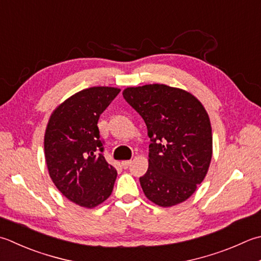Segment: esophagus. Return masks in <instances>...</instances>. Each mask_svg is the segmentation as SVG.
Masks as SVG:
<instances>
[{
  "mask_svg": "<svg viewBox=\"0 0 261 261\" xmlns=\"http://www.w3.org/2000/svg\"><path fill=\"white\" fill-rule=\"evenodd\" d=\"M131 163H132L131 161H122V162H121V165H122V166H123L124 168H127V167H129V166H130V164H131Z\"/></svg>",
  "mask_w": 261,
  "mask_h": 261,
  "instance_id": "1",
  "label": "esophagus"
}]
</instances>
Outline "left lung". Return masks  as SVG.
I'll use <instances>...</instances> for the list:
<instances>
[{"mask_svg": "<svg viewBox=\"0 0 261 261\" xmlns=\"http://www.w3.org/2000/svg\"><path fill=\"white\" fill-rule=\"evenodd\" d=\"M124 99L141 115L150 138L148 170L140 185L161 207L186 201L205 178L213 156L212 125L197 97L175 87H127Z\"/></svg>", "mask_w": 261, "mask_h": 261, "instance_id": "left-lung-1", "label": "left lung"}]
</instances>
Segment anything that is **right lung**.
<instances>
[{
	"instance_id": "obj_1",
	"label": "right lung",
	"mask_w": 261,
	"mask_h": 261,
	"mask_svg": "<svg viewBox=\"0 0 261 261\" xmlns=\"http://www.w3.org/2000/svg\"><path fill=\"white\" fill-rule=\"evenodd\" d=\"M121 91L90 87L61 103L50 114L44 137L49 176L62 195L76 205L95 208L113 191L117 172L106 162L97 123Z\"/></svg>"
}]
</instances>
